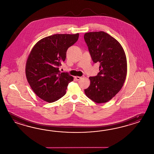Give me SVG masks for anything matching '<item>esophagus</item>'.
Returning a JSON list of instances; mask_svg holds the SVG:
<instances>
[{
  "label": "esophagus",
  "mask_w": 154,
  "mask_h": 154,
  "mask_svg": "<svg viewBox=\"0 0 154 154\" xmlns=\"http://www.w3.org/2000/svg\"><path fill=\"white\" fill-rule=\"evenodd\" d=\"M75 79H76L77 80H79L80 79H81V78H82V77H80V76H75Z\"/></svg>",
  "instance_id": "obj_1"
}]
</instances>
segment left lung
Masks as SVG:
<instances>
[{"label": "left lung", "instance_id": "obj_1", "mask_svg": "<svg viewBox=\"0 0 154 154\" xmlns=\"http://www.w3.org/2000/svg\"><path fill=\"white\" fill-rule=\"evenodd\" d=\"M84 38L93 61L100 65L97 76L89 78L91 84L85 93L97 103L107 102L120 91L126 78L125 52L119 41L106 32H88Z\"/></svg>", "mask_w": 154, "mask_h": 154}]
</instances>
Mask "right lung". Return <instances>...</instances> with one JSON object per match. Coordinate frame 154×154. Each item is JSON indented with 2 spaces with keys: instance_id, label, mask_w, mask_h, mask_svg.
Here are the masks:
<instances>
[{
  "instance_id": "add662e5",
  "label": "right lung",
  "mask_w": 154,
  "mask_h": 154,
  "mask_svg": "<svg viewBox=\"0 0 154 154\" xmlns=\"http://www.w3.org/2000/svg\"><path fill=\"white\" fill-rule=\"evenodd\" d=\"M79 34H55L38 41L32 48L26 64V76L33 92L40 98L52 103L66 94L74 78L61 72L66 51L78 40Z\"/></svg>"
}]
</instances>
